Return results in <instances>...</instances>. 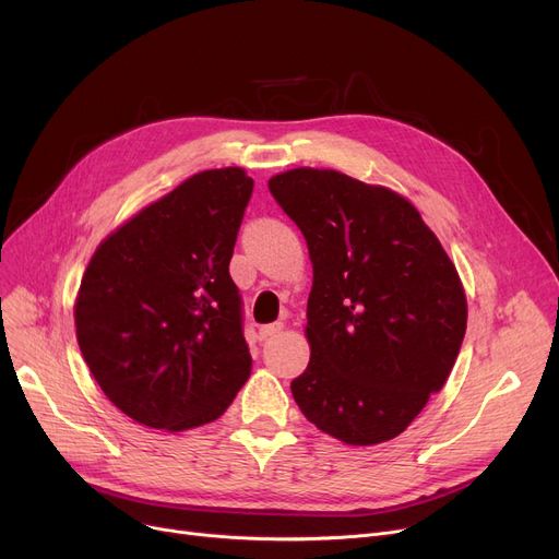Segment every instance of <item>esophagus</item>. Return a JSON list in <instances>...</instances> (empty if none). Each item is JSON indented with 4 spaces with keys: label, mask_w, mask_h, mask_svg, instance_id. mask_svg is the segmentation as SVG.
<instances>
[{
    "label": "esophagus",
    "mask_w": 559,
    "mask_h": 559,
    "mask_svg": "<svg viewBox=\"0 0 559 559\" xmlns=\"http://www.w3.org/2000/svg\"><path fill=\"white\" fill-rule=\"evenodd\" d=\"M283 331V324L281 321H276V324H264L258 329V340H267V337H274L276 333Z\"/></svg>",
    "instance_id": "obj_1"
}]
</instances>
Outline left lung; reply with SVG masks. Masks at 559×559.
<instances>
[{
	"mask_svg": "<svg viewBox=\"0 0 559 559\" xmlns=\"http://www.w3.org/2000/svg\"><path fill=\"white\" fill-rule=\"evenodd\" d=\"M270 192L312 260L301 413L344 444L401 435L444 388L466 331L455 264L409 201L335 169L276 174Z\"/></svg>",
	"mask_w": 559,
	"mask_h": 559,
	"instance_id": "1",
	"label": "left lung"
}]
</instances>
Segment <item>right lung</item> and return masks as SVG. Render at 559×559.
<instances>
[{
    "label": "right lung",
    "mask_w": 559,
    "mask_h": 559,
    "mask_svg": "<svg viewBox=\"0 0 559 559\" xmlns=\"http://www.w3.org/2000/svg\"><path fill=\"white\" fill-rule=\"evenodd\" d=\"M253 192L240 167L205 169L99 245L74 306L83 360L142 426L219 419L251 373L245 312L228 274Z\"/></svg>",
    "instance_id": "add662e5"
}]
</instances>
